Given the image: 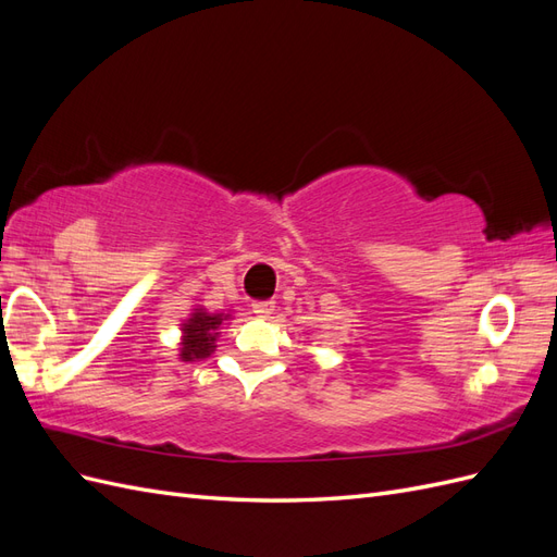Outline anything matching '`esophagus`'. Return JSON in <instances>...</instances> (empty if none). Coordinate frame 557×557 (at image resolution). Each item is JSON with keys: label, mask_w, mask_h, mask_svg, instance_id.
I'll list each match as a JSON object with an SVG mask.
<instances>
[{"label": "esophagus", "mask_w": 557, "mask_h": 557, "mask_svg": "<svg viewBox=\"0 0 557 557\" xmlns=\"http://www.w3.org/2000/svg\"><path fill=\"white\" fill-rule=\"evenodd\" d=\"M274 311V301L272 299H258L252 301V313L260 315V318H269Z\"/></svg>", "instance_id": "esophagus-1"}]
</instances>
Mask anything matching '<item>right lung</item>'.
<instances>
[{
    "instance_id": "obj_1",
    "label": "right lung",
    "mask_w": 557,
    "mask_h": 557,
    "mask_svg": "<svg viewBox=\"0 0 557 557\" xmlns=\"http://www.w3.org/2000/svg\"><path fill=\"white\" fill-rule=\"evenodd\" d=\"M223 320L227 315L223 313H207L201 309H195L193 318L188 323H183V342H181V358L185 362L199 360V358H209L213 352V344L218 339V325H223Z\"/></svg>"
}]
</instances>
